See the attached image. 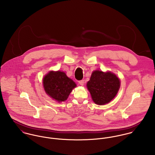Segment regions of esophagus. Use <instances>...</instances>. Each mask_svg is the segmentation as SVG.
I'll return each mask as SVG.
<instances>
[{"mask_svg":"<svg viewBox=\"0 0 155 155\" xmlns=\"http://www.w3.org/2000/svg\"><path fill=\"white\" fill-rule=\"evenodd\" d=\"M79 84H80L81 85L83 86V85H84V84H85V81H84V80H81V81H79Z\"/></svg>","mask_w":155,"mask_h":155,"instance_id":"esophagus-1","label":"esophagus"}]
</instances>
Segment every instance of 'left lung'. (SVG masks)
Returning <instances> with one entry per match:
<instances>
[{
  "label": "left lung",
  "mask_w": 155,
  "mask_h": 155,
  "mask_svg": "<svg viewBox=\"0 0 155 155\" xmlns=\"http://www.w3.org/2000/svg\"><path fill=\"white\" fill-rule=\"evenodd\" d=\"M120 87L119 78L111 72L94 71L87 83L92 98L98 105L109 103L117 94Z\"/></svg>",
  "instance_id": "left-lung-1"
}]
</instances>
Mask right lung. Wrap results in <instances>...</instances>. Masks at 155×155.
Here are the masks:
<instances>
[{"label":"right lung","instance_id":"right-lung-1","mask_svg":"<svg viewBox=\"0 0 155 155\" xmlns=\"http://www.w3.org/2000/svg\"><path fill=\"white\" fill-rule=\"evenodd\" d=\"M45 91L51 97L60 102L66 100L76 84L65 73L62 71H50L44 78Z\"/></svg>","mask_w":155,"mask_h":155}]
</instances>
